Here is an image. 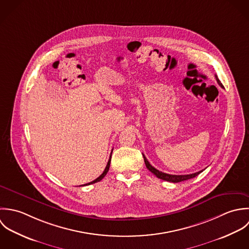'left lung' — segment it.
<instances>
[{"mask_svg": "<svg viewBox=\"0 0 249 249\" xmlns=\"http://www.w3.org/2000/svg\"><path fill=\"white\" fill-rule=\"evenodd\" d=\"M215 80L217 81L218 85L223 88L222 84L220 83V81L218 80L217 76L215 75ZM143 156V159H144V162H145V165L146 167L149 169V171H151L154 175H156L159 179H161V180H164V181H167V182H171V183H179V182H182V181H186V180H189V179H192V178H195L196 177L198 174H200L203 170H200L198 172H196V173H193V174H187V175H172V174H167V173H163L158 169H156L154 166H152L150 164L149 161L147 160L146 157L142 154Z\"/></svg>", "mask_w": 249, "mask_h": 249, "instance_id": "left-lung-1", "label": "left lung"}]
</instances>
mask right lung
Listing matches in <instances>:
<instances>
[{"mask_svg": "<svg viewBox=\"0 0 249 249\" xmlns=\"http://www.w3.org/2000/svg\"><path fill=\"white\" fill-rule=\"evenodd\" d=\"M111 153H112V151H111ZM111 153H110V156H109V159H108V161H107V166H106V168H105V170L103 171V173L100 175L99 177L97 178V179H95L94 181H92V182H90V183H88V184H85V185H83V186H89V185H91V184H94V183H97V182H100L105 176H106V174L107 173V171H108V168H109V164H110V159H111Z\"/></svg>", "mask_w": 249, "mask_h": 249, "instance_id": "right-lung-1", "label": "right lung"}]
</instances>
